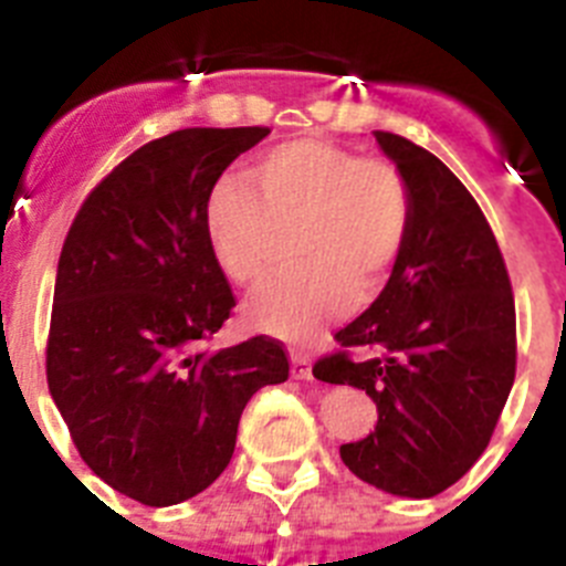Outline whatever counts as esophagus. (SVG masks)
I'll return each mask as SVG.
<instances>
[{
  "label": "esophagus",
  "instance_id": "34e87169",
  "mask_svg": "<svg viewBox=\"0 0 566 566\" xmlns=\"http://www.w3.org/2000/svg\"><path fill=\"white\" fill-rule=\"evenodd\" d=\"M292 377L294 379L312 377V359H308L306 354H292Z\"/></svg>",
  "mask_w": 566,
  "mask_h": 566
}]
</instances>
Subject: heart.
I'll return each mask as SVG.
<instances>
[{
  "label": "heart",
  "mask_w": 566,
  "mask_h": 566,
  "mask_svg": "<svg viewBox=\"0 0 566 566\" xmlns=\"http://www.w3.org/2000/svg\"><path fill=\"white\" fill-rule=\"evenodd\" d=\"M411 189L388 158L326 138H294L258 155L243 181H221L203 209L209 252L232 283L258 286L280 238L294 232L297 272L247 303V323L308 343L357 297L388 283L411 238Z\"/></svg>",
  "instance_id": "heart-1"
}]
</instances>
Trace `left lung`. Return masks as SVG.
Listing matches in <instances>:
<instances>
[{"instance_id": "8db88e82", "label": "left lung", "mask_w": 566, "mask_h": 566, "mask_svg": "<svg viewBox=\"0 0 566 566\" xmlns=\"http://www.w3.org/2000/svg\"><path fill=\"white\" fill-rule=\"evenodd\" d=\"M411 189V238L368 312L339 328L314 377L363 388L379 419L339 448L354 476L431 499L468 473L516 379V303L473 195L437 155L377 129Z\"/></svg>"}]
</instances>
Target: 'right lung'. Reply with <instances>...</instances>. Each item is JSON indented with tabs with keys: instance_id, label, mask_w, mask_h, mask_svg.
<instances>
[{
	"instance_id": "right-lung-1",
	"label": "right lung",
	"mask_w": 566,
	"mask_h": 566,
	"mask_svg": "<svg viewBox=\"0 0 566 566\" xmlns=\"http://www.w3.org/2000/svg\"><path fill=\"white\" fill-rule=\"evenodd\" d=\"M269 127H189L127 155L64 238L48 388L78 457L149 507L187 502L227 470L240 413L289 379L280 339L209 352L234 308L203 232L223 169Z\"/></svg>"
}]
</instances>
